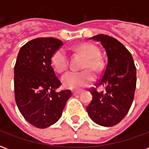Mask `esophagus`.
<instances>
[{
  "mask_svg": "<svg viewBox=\"0 0 149 149\" xmlns=\"http://www.w3.org/2000/svg\"><path fill=\"white\" fill-rule=\"evenodd\" d=\"M81 91H72V94H73V95H79V94L81 93Z\"/></svg>",
  "mask_w": 149,
  "mask_h": 149,
  "instance_id": "obj_1",
  "label": "esophagus"
}]
</instances>
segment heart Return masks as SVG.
Returning a JSON list of instances; mask_svg holds the SVG:
<instances>
[{
    "label": "heart",
    "mask_w": 149,
    "mask_h": 149,
    "mask_svg": "<svg viewBox=\"0 0 149 149\" xmlns=\"http://www.w3.org/2000/svg\"><path fill=\"white\" fill-rule=\"evenodd\" d=\"M75 51L85 57L81 72L70 71L62 77V82L70 89H80L86 87L95 80L93 72H99L103 68V62L100 57V50L91 43H82L75 47ZM52 65L58 72L65 71L68 68V55L66 49L59 48L52 56Z\"/></svg>",
    "instance_id": "obj_1"
}]
</instances>
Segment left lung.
I'll list each match as a JSON object with an SVG mask.
<instances>
[{"label":"left lung","mask_w":149,"mask_h":149,"mask_svg":"<svg viewBox=\"0 0 149 149\" xmlns=\"http://www.w3.org/2000/svg\"><path fill=\"white\" fill-rule=\"evenodd\" d=\"M90 39L100 41L105 49L108 63L103 77L97 86L105 91L91 93L93 100L87 107L93 121L104 127H112L124 119L131 107L136 85V70L133 58L119 40L108 35L99 34Z\"/></svg>","instance_id":"left-lung-1"}]
</instances>
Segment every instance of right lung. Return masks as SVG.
I'll list each match as a JSON object with an SVG mask.
<instances>
[{
	"instance_id": "add662e5",
	"label": "right lung",
	"mask_w": 149,
	"mask_h": 149,
	"mask_svg": "<svg viewBox=\"0 0 149 149\" xmlns=\"http://www.w3.org/2000/svg\"><path fill=\"white\" fill-rule=\"evenodd\" d=\"M53 37H40L20 49L14 67L15 100L21 115L39 128L51 126L61 118L70 90H56L61 86L52 67V56L62 46Z\"/></svg>"
}]
</instances>
